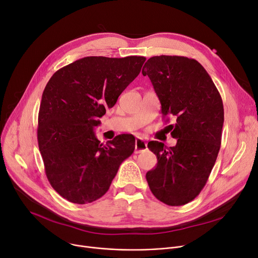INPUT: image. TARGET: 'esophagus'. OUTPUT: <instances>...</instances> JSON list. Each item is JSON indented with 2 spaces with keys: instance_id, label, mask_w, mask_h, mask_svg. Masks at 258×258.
<instances>
[{
  "instance_id": "34e87169",
  "label": "esophagus",
  "mask_w": 258,
  "mask_h": 258,
  "mask_svg": "<svg viewBox=\"0 0 258 258\" xmlns=\"http://www.w3.org/2000/svg\"><path fill=\"white\" fill-rule=\"evenodd\" d=\"M148 150V145L147 142L142 140L141 138H137L135 141V153L139 154L142 152H145Z\"/></svg>"
}]
</instances>
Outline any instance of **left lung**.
Returning <instances> with one entry per match:
<instances>
[{
    "mask_svg": "<svg viewBox=\"0 0 258 258\" xmlns=\"http://www.w3.org/2000/svg\"><path fill=\"white\" fill-rule=\"evenodd\" d=\"M142 75L150 78L162 116L175 117V124L167 127L177 139L171 148L149 142L158 162L147 173V180L163 204L183 206L199 195L215 164L221 144L222 100L204 66L194 59L156 55L144 64Z\"/></svg>",
    "mask_w": 258,
    "mask_h": 258,
    "instance_id": "left-lung-1",
    "label": "left lung"
}]
</instances>
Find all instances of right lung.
Masks as SVG:
<instances>
[{
  "mask_svg": "<svg viewBox=\"0 0 258 258\" xmlns=\"http://www.w3.org/2000/svg\"><path fill=\"white\" fill-rule=\"evenodd\" d=\"M144 57H85L55 72L44 89L38 143L51 186L73 204L102 197L122 161L135 150L133 135L104 145L94 128L139 75Z\"/></svg>",
  "mask_w": 258,
  "mask_h": 258,
  "instance_id": "obj_1",
  "label": "right lung"
}]
</instances>
